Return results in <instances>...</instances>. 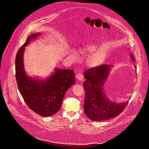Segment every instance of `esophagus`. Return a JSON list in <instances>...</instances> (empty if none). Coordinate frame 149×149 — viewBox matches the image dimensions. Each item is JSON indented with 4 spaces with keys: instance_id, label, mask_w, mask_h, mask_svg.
I'll return each mask as SVG.
<instances>
[{
    "instance_id": "34e87169",
    "label": "esophagus",
    "mask_w": 149,
    "mask_h": 149,
    "mask_svg": "<svg viewBox=\"0 0 149 149\" xmlns=\"http://www.w3.org/2000/svg\"><path fill=\"white\" fill-rule=\"evenodd\" d=\"M76 78H77L78 80H83V74H81V73H78V74H77V75H76Z\"/></svg>"
}]
</instances>
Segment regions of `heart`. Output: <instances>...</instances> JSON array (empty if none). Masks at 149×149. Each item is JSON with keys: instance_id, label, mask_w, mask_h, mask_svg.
<instances>
[{"instance_id": "heart-1", "label": "heart", "mask_w": 149, "mask_h": 149, "mask_svg": "<svg viewBox=\"0 0 149 149\" xmlns=\"http://www.w3.org/2000/svg\"><path fill=\"white\" fill-rule=\"evenodd\" d=\"M96 47L95 46H86L81 49L80 51V53L81 54H93L96 52ZM104 55L102 54H97L93 56H92L88 60V63L91 66H96L100 65L104 59ZM77 58L75 55H72V58L74 59Z\"/></svg>"}]
</instances>
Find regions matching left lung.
<instances>
[{
  "label": "left lung",
  "instance_id": "obj_1",
  "mask_svg": "<svg viewBox=\"0 0 149 149\" xmlns=\"http://www.w3.org/2000/svg\"><path fill=\"white\" fill-rule=\"evenodd\" d=\"M134 60L133 56H131ZM111 66L101 65L88 69L84 72L86 79L83 83L86 92L84 102V113L92 121L108 120L121 114L128 102L116 104L110 102L103 93L102 87ZM136 68V66H135Z\"/></svg>",
  "mask_w": 149,
  "mask_h": 149
}]
</instances>
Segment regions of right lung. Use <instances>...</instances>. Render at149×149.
I'll list each match as a JSON object with an SVG mask.
<instances>
[{
	"instance_id": "add662e5",
	"label": "right lung",
	"mask_w": 149,
	"mask_h": 149,
	"mask_svg": "<svg viewBox=\"0 0 149 149\" xmlns=\"http://www.w3.org/2000/svg\"><path fill=\"white\" fill-rule=\"evenodd\" d=\"M39 33L29 36L18 50L15 61V76L19 90L28 107L44 117L56 113L60 109L63 97L75 83L74 71L71 69H56V72L46 81L34 80L25 73L23 64L24 47Z\"/></svg>"
}]
</instances>
